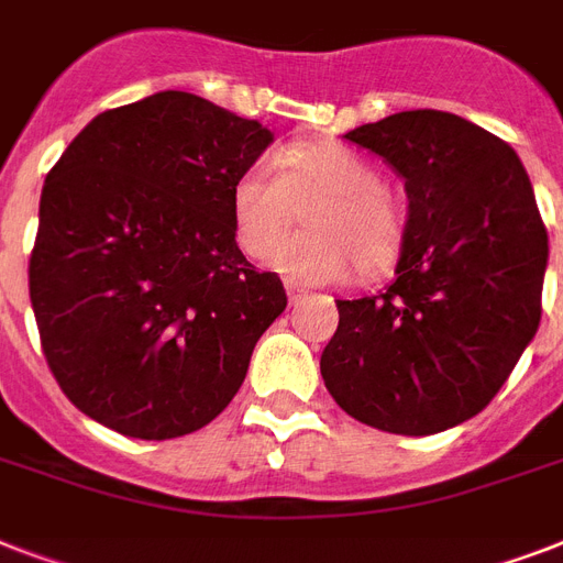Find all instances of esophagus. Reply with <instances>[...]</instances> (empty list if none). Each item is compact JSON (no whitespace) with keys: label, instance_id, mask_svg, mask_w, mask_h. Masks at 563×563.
Masks as SVG:
<instances>
[{"label":"esophagus","instance_id":"34e87169","mask_svg":"<svg viewBox=\"0 0 563 563\" xmlns=\"http://www.w3.org/2000/svg\"><path fill=\"white\" fill-rule=\"evenodd\" d=\"M307 300V291L298 289V286H289V303L291 307H298V303H303Z\"/></svg>","mask_w":563,"mask_h":563}]
</instances>
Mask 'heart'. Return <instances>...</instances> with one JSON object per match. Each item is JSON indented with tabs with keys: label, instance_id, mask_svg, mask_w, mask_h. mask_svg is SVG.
<instances>
[{
	"label": "heart",
	"instance_id": "obj_1",
	"mask_svg": "<svg viewBox=\"0 0 563 563\" xmlns=\"http://www.w3.org/2000/svg\"><path fill=\"white\" fill-rule=\"evenodd\" d=\"M298 209L308 230L278 246ZM230 224L242 254L254 260L276 244L268 265L298 283H342L353 265L362 274L385 272L406 233L383 172L342 143H298L274 157V169L245 166L230 187Z\"/></svg>",
	"mask_w": 563,
	"mask_h": 563
}]
</instances>
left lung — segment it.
I'll return each instance as SVG.
<instances>
[{"label": "left lung", "mask_w": 563, "mask_h": 563, "mask_svg": "<svg viewBox=\"0 0 563 563\" xmlns=\"http://www.w3.org/2000/svg\"><path fill=\"white\" fill-rule=\"evenodd\" d=\"M344 140L406 184L394 280L335 300L321 353L327 391L351 418L432 435L479 415L541 324L550 239L515 148L444 110H402Z\"/></svg>", "instance_id": "left-lung-1"}]
</instances>
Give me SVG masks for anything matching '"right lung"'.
I'll return each mask as SVG.
<instances>
[{
    "label": "right lung",
    "instance_id": "right-lung-1",
    "mask_svg": "<svg viewBox=\"0 0 563 563\" xmlns=\"http://www.w3.org/2000/svg\"><path fill=\"white\" fill-rule=\"evenodd\" d=\"M274 143L192 92L104 110L40 195L29 291L64 394L128 438L166 441L224 411L286 309L230 224V187Z\"/></svg>",
    "mask_w": 563,
    "mask_h": 563
}]
</instances>
